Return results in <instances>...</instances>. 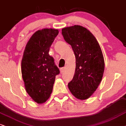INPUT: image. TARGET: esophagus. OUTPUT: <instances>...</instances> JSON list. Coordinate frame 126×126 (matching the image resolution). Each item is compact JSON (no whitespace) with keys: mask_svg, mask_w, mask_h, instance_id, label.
<instances>
[{"mask_svg":"<svg viewBox=\"0 0 126 126\" xmlns=\"http://www.w3.org/2000/svg\"><path fill=\"white\" fill-rule=\"evenodd\" d=\"M64 69H65V67H62L60 68V73H61V74H62V73L64 72Z\"/></svg>","mask_w":126,"mask_h":126,"instance_id":"1","label":"esophagus"}]
</instances>
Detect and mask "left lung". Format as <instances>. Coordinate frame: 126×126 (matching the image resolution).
<instances>
[{"label": "left lung", "mask_w": 126, "mask_h": 126, "mask_svg": "<svg viewBox=\"0 0 126 126\" xmlns=\"http://www.w3.org/2000/svg\"><path fill=\"white\" fill-rule=\"evenodd\" d=\"M62 34L76 56V70L68 89L76 98L87 99L96 91L103 77L105 62L101 48L94 35L81 25L63 28Z\"/></svg>", "instance_id": "left-lung-1"}]
</instances>
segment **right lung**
Segmentation results:
<instances>
[{"label": "right lung", "instance_id": "add662e5", "mask_svg": "<svg viewBox=\"0 0 126 126\" xmlns=\"http://www.w3.org/2000/svg\"><path fill=\"white\" fill-rule=\"evenodd\" d=\"M58 30L45 28L32 35L25 47L21 60V73L25 90L35 102L43 103L53 90L56 76L60 71L49 55Z\"/></svg>", "mask_w": 126, "mask_h": 126}]
</instances>
